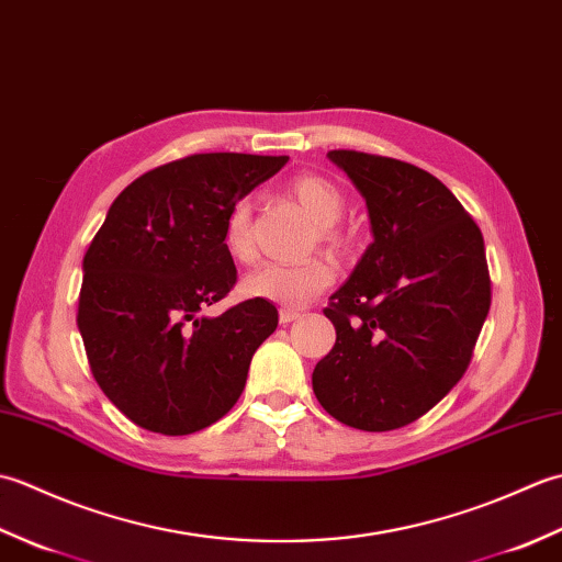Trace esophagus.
<instances>
[{"mask_svg":"<svg viewBox=\"0 0 562 562\" xmlns=\"http://www.w3.org/2000/svg\"><path fill=\"white\" fill-rule=\"evenodd\" d=\"M300 316H302V314L294 312V308H280V324H282V326L292 324V321H296Z\"/></svg>","mask_w":562,"mask_h":562,"instance_id":"obj_1","label":"esophagus"}]
</instances>
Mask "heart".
<instances>
[{
    "instance_id": "b5f03b06",
    "label": "heart",
    "mask_w": 562,
    "mask_h": 562,
    "mask_svg": "<svg viewBox=\"0 0 562 562\" xmlns=\"http://www.w3.org/2000/svg\"><path fill=\"white\" fill-rule=\"evenodd\" d=\"M292 195L302 202L304 210L318 222V238L324 244L340 248L345 236L338 232L336 222L345 210L342 190L324 176L302 173L292 181ZM224 246L229 256L248 262L256 258L254 234H250V210L246 202L229 212L224 224ZM336 280V268L326 258H308L302 262H262L256 270H250L241 292L250 300L272 302L280 306H304L316 294L328 290Z\"/></svg>"
}]
</instances>
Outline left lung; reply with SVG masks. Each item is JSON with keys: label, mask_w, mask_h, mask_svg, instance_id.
Returning a JSON list of instances; mask_svg holds the SVG:
<instances>
[{"label": "left lung", "mask_w": 562, "mask_h": 562, "mask_svg": "<svg viewBox=\"0 0 562 562\" xmlns=\"http://www.w3.org/2000/svg\"><path fill=\"white\" fill-rule=\"evenodd\" d=\"M328 159L362 193L374 241L324 308L336 345L312 384L336 420L386 432L425 415L469 367L491 312L485 244L432 173L350 149Z\"/></svg>", "instance_id": "8db88e82"}]
</instances>
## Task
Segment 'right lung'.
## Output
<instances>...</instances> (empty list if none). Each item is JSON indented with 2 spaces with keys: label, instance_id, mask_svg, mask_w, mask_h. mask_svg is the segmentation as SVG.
I'll return each instance as SVG.
<instances>
[{
  "label": "right lung",
  "instance_id": "right-lung-1",
  "mask_svg": "<svg viewBox=\"0 0 562 562\" xmlns=\"http://www.w3.org/2000/svg\"><path fill=\"white\" fill-rule=\"evenodd\" d=\"M288 157L193 154L130 183L83 256L77 326L93 379L123 415L159 435H193L241 396L278 308L246 300L200 316L234 288L224 224Z\"/></svg>",
  "mask_w": 562,
  "mask_h": 562
}]
</instances>
